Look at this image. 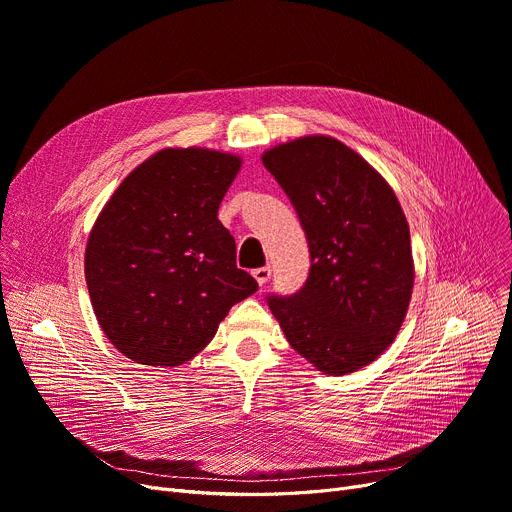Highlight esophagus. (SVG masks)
<instances>
[{
	"label": "esophagus",
	"mask_w": 512,
	"mask_h": 512,
	"mask_svg": "<svg viewBox=\"0 0 512 512\" xmlns=\"http://www.w3.org/2000/svg\"><path fill=\"white\" fill-rule=\"evenodd\" d=\"M270 276H272V270L270 267H257V270H253V278L257 280V284L259 286H265L267 284V280H270Z\"/></svg>",
	"instance_id": "1"
}]
</instances>
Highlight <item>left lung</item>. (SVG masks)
Returning <instances> with one entry per match:
<instances>
[{
	"label": "left lung",
	"mask_w": 512,
	"mask_h": 512,
	"mask_svg": "<svg viewBox=\"0 0 512 512\" xmlns=\"http://www.w3.org/2000/svg\"><path fill=\"white\" fill-rule=\"evenodd\" d=\"M299 213L311 270L290 297L270 294L290 346L319 371L353 373L378 359L405 321L413 292L411 234L390 184L332 137L263 153Z\"/></svg>",
	"instance_id": "1"
}]
</instances>
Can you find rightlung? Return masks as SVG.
Listing matches in <instances>:
<instances>
[{
    "label": "right lung",
    "mask_w": 512,
    "mask_h": 512,
    "mask_svg": "<svg viewBox=\"0 0 512 512\" xmlns=\"http://www.w3.org/2000/svg\"><path fill=\"white\" fill-rule=\"evenodd\" d=\"M242 159L161 149L134 168L89 234L85 278L99 326L122 355L174 367L209 344L230 307L259 288L236 267L218 207Z\"/></svg>",
    "instance_id": "right-lung-1"
}]
</instances>
